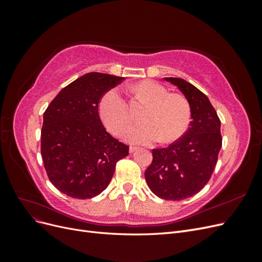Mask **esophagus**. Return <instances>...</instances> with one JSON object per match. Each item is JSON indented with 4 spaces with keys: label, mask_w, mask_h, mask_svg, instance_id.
Listing matches in <instances>:
<instances>
[{
    "label": "esophagus",
    "mask_w": 262,
    "mask_h": 262,
    "mask_svg": "<svg viewBox=\"0 0 262 262\" xmlns=\"http://www.w3.org/2000/svg\"><path fill=\"white\" fill-rule=\"evenodd\" d=\"M137 149H138L137 146H130V147H129V152H130V153H133V152H136Z\"/></svg>",
    "instance_id": "1"
}]
</instances>
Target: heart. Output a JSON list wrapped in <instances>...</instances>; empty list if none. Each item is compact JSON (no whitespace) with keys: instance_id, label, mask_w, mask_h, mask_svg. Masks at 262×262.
Returning <instances> with one entry per match:
<instances>
[{"instance_id":"1","label":"heart","mask_w":262,"mask_h":262,"mask_svg":"<svg viewBox=\"0 0 262 262\" xmlns=\"http://www.w3.org/2000/svg\"><path fill=\"white\" fill-rule=\"evenodd\" d=\"M132 92L149 106L143 116L145 123L131 126L124 136L126 141L133 144H149L158 140L171 143L184 136L191 121V107L185 96L171 94L154 81H141L132 87ZM99 115L115 136H121L130 122L128 104L116 89L101 97Z\"/></svg>"}]
</instances>
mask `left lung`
Returning <instances> with one entry per match:
<instances>
[{
  "label": "left lung",
  "instance_id": "1",
  "mask_svg": "<svg viewBox=\"0 0 262 262\" xmlns=\"http://www.w3.org/2000/svg\"><path fill=\"white\" fill-rule=\"evenodd\" d=\"M177 86L191 107L190 128L168 147L153 149L145 180L154 194L179 201L198 193L208 184L222 147L221 121L209 98L179 77H164Z\"/></svg>",
  "mask_w": 262,
  "mask_h": 262
}]
</instances>
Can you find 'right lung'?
I'll return each mask as SVG.
<instances>
[{
    "instance_id": "add662e5",
    "label": "right lung",
    "mask_w": 262,
    "mask_h": 262,
    "mask_svg": "<svg viewBox=\"0 0 262 262\" xmlns=\"http://www.w3.org/2000/svg\"><path fill=\"white\" fill-rule=\"evenodd\" d=\"M105 73H87L66 86L43 114L41 156L52 185L75 199H91L112 180L116 164L129 146L106 131L98 114L106 92L123 81Z\"/></svg>"
}]
</instances>
